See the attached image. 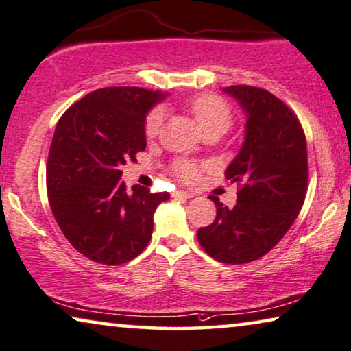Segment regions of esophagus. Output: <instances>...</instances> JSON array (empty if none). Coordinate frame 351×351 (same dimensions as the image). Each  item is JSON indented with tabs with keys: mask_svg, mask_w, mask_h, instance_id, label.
Masks as SVG:
<instances>
[{
	"mask_svg": "<svg viewBox=\"0 0 351 351\" xmlns=\"http://www.w3.org/2000/svg\"><path fill=\"white\" fill-rule=\"evenodd\" d=\"M173 197H181V198H192L193 193L189 191H175Z\"/></svg>",
	"mask_w": 351,
	"mask_h": 351,
	"instance_id": "1",
	"label": "esophagus"
}]
</instances>
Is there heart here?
<instances>
[{
  "label": "heart",
  "instance_id": "heart-1",
  "mask_svg": "<svg viewBox=\"0 0 351 351\" xmlns=\"http://www.w3.org/2000/svg\"><path fill=\"white\" fill-rule=\"evenodd\" d=\"M189 110L202 132L214 128L222 129L226 132L230 121H232V114H230L227 104L217 96H213V94H202V96L192 99L189 102ZM162 119H164V114H162L160 110H153L148 114L145 123L146 137L153 138L159 134ZM176 173L184 181H192L197 176V169L189 162H178Z\"/></svg>",
  "mask_w": 351,
  "mask_h": 351
}]
</instances>
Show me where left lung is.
Instances as JSON below:
<instances>
[{
  "label": "left lung",
  "instance_id": "1",
  "mask_svg": "<svg viewBox=\"0 0 351 351\" xmlns=\"http://www.w3.org/2000/svg\"><path fill=\"white\" fill-rule=\"evenodd\" d=\"M245 114L244 142L226 170L238 182V200L217 197L211 226L198 228V243L214 260L241 265L258 260L285 237L307 191V145L295 113L269 91L234 85L222 90Z\"/></svg>",
  "mask_w": 351,
  "mask_h": 351
}]
</instances>
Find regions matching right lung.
I'll use <instances>...</instances> for the list:
<instances>
[{
    "mask_svg": "<svg viewBox=\"0 0 351 351\" xmlns=\"http://www.w3.org/2000/svg\"><path fill=\"white\" fill-rule=\"evenodd\" d=\"M169 93L138 86L101 88L69 107L56 124L47 160L51 213L74 249L102 265L142 254L156 208L170 198L135 184L121 165L146 148V114Z\"/></svg>",
    "mask_w": 351,
    "mask_h": 351,
    "instance_id": "add662e5",
    "label": "right lung"
}]
</instances>
